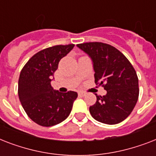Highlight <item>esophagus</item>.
Here are the masks:
<instances>
[{
    "mask_svg": "<svg viewBox=\"0 0 156 156\" xmlns=\"http://www.w3.org/2000/svg\"><path fill=\"white\" fill-rule=\"evenodd\" d=\"M85 95V92H83V91H78V95H80V96H84Z\"/></svg>",
    "mask_w": 156,
    "mask_h": 156,
    "instance_id": "34e87169",
    "label": "esophagus"
}]
</instances>
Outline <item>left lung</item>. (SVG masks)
<instances>
[{
	"mask_svg": "<svg viewBox=\"0 0 156 156\" xmlns=\"http://www.w3.org/2000/svg\"><path fill=\"white\" fill-rule=\"evenodd\" d=\"M93 61L95 83L107 90L96 95L90 113L96 121L108 125L123 121L134 108L139 95L138 78L128 59L116 48L101 42L77 44Z\"/></svg>",
	"mask_w": 156,
	"mask_h": 156,
	"instance_id": "left-lung-1",
	"label": "left lung"
}]
</instances>
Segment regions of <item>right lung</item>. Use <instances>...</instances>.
Returning <instances> with one entry per match:
<instances>
[{
    "label": "right lung",
    "mask_w": 156,
    "mask_h": 156,
    "mask_svg": "<svg viewBox=\"0 0 156 156\" xmlns=\"http://www.w3.org/2000/svg\"><path fill=\"white\" fill-rule=\"evenodd\" d=\"M74 44L56 45L35 53L23 66L18 79V97L27 116L41 126H55L70 113L78 93H61L51 86L59 61Z\"/></svg>",
    "instance_id": "right-lung-1"
}]
</instances>
